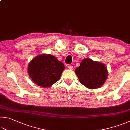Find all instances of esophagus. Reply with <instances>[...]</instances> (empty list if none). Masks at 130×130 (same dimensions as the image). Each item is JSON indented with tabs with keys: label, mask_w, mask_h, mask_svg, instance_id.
<instances>
[{
	"label": "esophagus",
	"mask_w": 130,
	"mask_h": 130,
	"mask_svg": "<svg viewBox=\"0 0 130 130\" xmlns=\"http://www.w3.org/2000/svg\"><path fill=\"white\" fill-rule=\"evenodd\" d=\"M68 68H69V69H73V68H74V67H73V66H72V65H68Z\"/></svg>",
	"instance_id": "obj_1"
}]
</instances>
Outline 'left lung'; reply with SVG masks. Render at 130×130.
Returning <instances> with one entry per match:
<instances>
[{
    "label": "left lung",
    "mask_w": 130,
    "mask_h": 130,
    "mask_svg": "<svg viewBox=\"0 0 130 130\" xmlns=\"http://www.w3.org/2000/svg\"><path fill=\"white\" fill-rule=\"evenodd\" d=\"M81 83L89 89L99 88L105 83L108 72L102 63L85 58L75 70Z\"/></svg>",
    "instance_id": "1"
}]
</instances>
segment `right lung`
Here are the masks:
<instances>
[{"label": "right lung", "instance_id": "obj_1", "mask_svg": "<svg viewBox=\"0 0 130 130\" xmlns=\"http://www.w3.org/2000/svg\"><path fill=\"white\" fill-rule=\"evenodd\" d=\"M64 69L63 63L55 56L42 54L30 61L28 72L30 78L36 85L48 88L60 79Z\"/></svg>", "mask_w": 130, "mask_h": 130}]
</instances>
